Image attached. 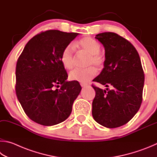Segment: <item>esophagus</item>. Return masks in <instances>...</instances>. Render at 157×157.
Here are the masks:
<instances>
[{
	"mask_svg": "<svg viewBox=\"0 0 157 157\" xmlns=\"http://www.w3.org/2000/svg\"><path fill=\"white\" fill-rule=\"evenodd\" d=\"M81 87H87V84H86V83H81Z\"/></svg>",
	"mask_w": 157,
	"mask_h": 157,
	"instance_id": "1",
	"label": "esophagus"
}]
</instances>
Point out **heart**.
<instances>
[{
	"label": "heart",
	"mask_w": 157,
	"mask_h": 157,
	"mask_svg": "<svg viewBox=\"0 0 157 157\" xmlns=\"http://www.w3.org/2000/svg\"><path fill=\"white\" fill-rule=\"evenodd\" d=\"M76 45L89 55L87 59V66L95 65L97 67H101L104 63V56L101 53L100 43L91 37H85L76 43ZM60 60L65 69L71 70L74 67V56L72 46L69 45L65 47L60 56ZM97 74V70L93 66L81 70L75 69L70 73L69 77L71 81L81 83H87Z\"/></svg>",
	"instance_id": "heart-1"
}]
</instances>
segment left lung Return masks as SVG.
I'll return each mask as SVG.
<instances>
[{
  "label": "left lung",
  "instance_id": "obj_1",
  "mask_svg": "<svg viewBox=\"0 0 157 157\" xmlns=\"http://www.w3.org/2000/svg\"><path fill=\"white\" fill-rule=\"evenodd\" d=\"M95 38L105 48V61L94 81L112 88L92 86V116L104 127L118 128L130 121L141 106L145 80L141 59L135 48L117 34L103 32Z\"/></svg>",
  "mask_w": 157,
  "mask_h": 157
}]
</instances>
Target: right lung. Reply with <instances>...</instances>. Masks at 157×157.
I'll return each mask as SVG.
<instances>
[{"label": "right lung", "instance_id": "obj_1", "mask_svg": "<svg viewBox=\"0 0 157 157\" xmlns=\"http://www.w3.org/2000/svg\"><path fill=\"white\" fill-rule=\"evenodd\" d=\"M78 35L48 30L26 44L16 68V92L30 119L52 126L70 116L74 101L80 94L78 81H67V74L60 60L63 49ZM62 86L54 90V86Z\"/></svg>", "mask_w": 157, "mask_h": 157}]
</instances>
